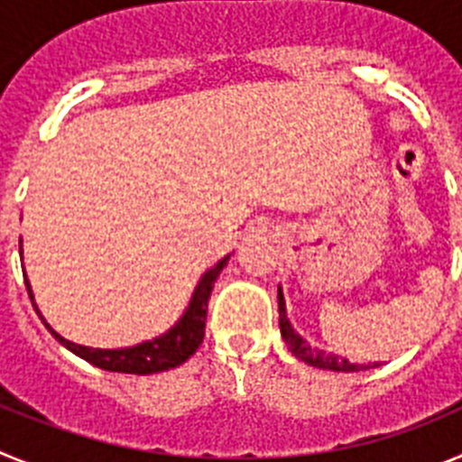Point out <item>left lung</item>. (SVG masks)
Instances as JSON below:
<instances>
[{
  "label": "left lung",
  "instance_id": "left-lung-1",
  "mask_svg": "<svg viewBox=\"0 0 462 462\" xmlns=\"http://www.w3.org/2000/svg\"><path fill=\"white\" fill-rule=\"evenodd\" d=\"M277 303H280V330L284 342L289 345V349L293 352V356L305 361L308 365H314V368H326V370H336V373H358V370H368L374 368V365H358V363H349L340 356H333V354H326L321 349H314L310 346L303 337L298 336L296 330L291 328L287 319V310H284V296H282V289H277Z\"/></svg>",
  "mask_w": 462,
  "mask_h": 462
}]
</instances>
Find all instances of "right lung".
Returning a JSON list of instances; mask_svg holds the SVG:
<instances>
[{"label": "right lung", "instance_id": "1", "mask_svg": "<svg viewBox=\"0 0 462 462\" xmlns=\"http://www.w3.org/2000/svg\"><path fill=\"white\" fill-rule=\"evenodd\" d=\"M228 256H224L217 266L210 268L206 275L201 277L199 287H196L194 296H191V303L187 308V312L182 314V319L164 333V336L154 337L150 342H143V345L136 346H126V349H89V346L76 345V342L64 340L60 333L51 328V326L41 321L51 328V333L55 336V340L62 342L69 352H73L76 356L85 358L88 363L97 365L101 370H108V373H126V374H152L162 373V370L175 368L185 363L191 354L199 349V345L203 342V336H206V314H208V300H210L212 284L217 280V275L222 273V268L226 266ZM27 284V293L32 296L30 282L24 280ZM34 305V303H32Z\"/></svg>", "mask_w": 462, "mask_h": 462}]
</instances>
